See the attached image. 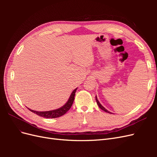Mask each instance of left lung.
<instances>
[{"instance_id": "8db88e82", "label": "left lung", "mask_w": 157, "mask_h": 157, "mask_svg": "<svg viewBox=\"0 0 157 157\" xmlns=\"http://www.w3.org/2000/svg\"><path fill=\"white\" fill-rule=\"evenodd\" d=\"M96 102H97L98 105L99 106V108H100V109H101V110L104 111L105 112H107V113H111V114H112V113H111L110 111H109L108 110H107V109H106L105 107H104L100 103H99V101H98V98H97V96H96Z\"/></svg>"}]
</instances>
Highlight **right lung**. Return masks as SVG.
<instances>
[{
	"label": "right lung",
	"mask_w": 157,
	"mask_h": 157,
	"mask_svg": "<svg viewBox=\"0 0 157 157\" xmlns=\"http://www.w3.org/2000/svg\"><path fill=\"white\" fill-rule=\"evenodd\" d=\"M77 88H75L72 93L71 94V96L68 99V101L66 102L65 105H63L62 107L60 108H58L57 109H54V110L52 111H36L34 110H31V109H29V111L31 112L35 113L36 115H39L40 117L46 118H58L59 117H61L64 114L67 113L70 108L73 105V103L75 99V92L77 91Z\"/></svg>",
	"instance_id": "right-lung-1"
}]
</instances>
